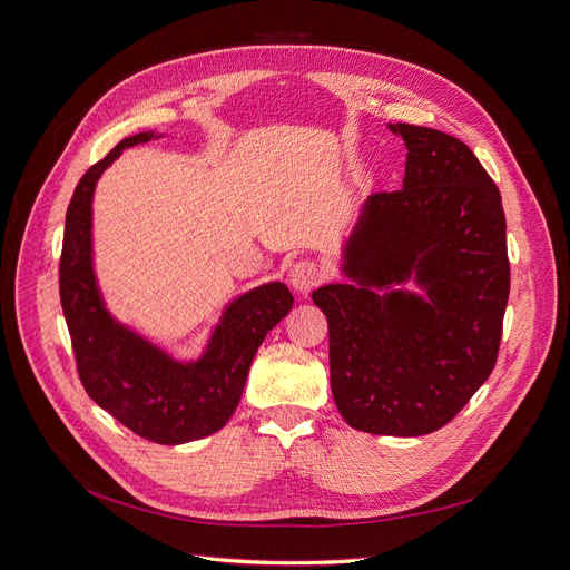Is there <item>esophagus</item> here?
<instances>
[{"label":"esophagus","instance_id":"34e87169","mask_svg":"<svg viewBox=\"0 0 570 570\" xmlns=\"http://www.w3.org/2000/svg\"><path fill=\"white\" fill-rule=\"evenodd\" d=\"M320 281H322V268L311 259L296 262L289 268V285H292V289H296L299 294H308Z\"/></svg>","mask_w":570,"mask_h":570}]
</instances>
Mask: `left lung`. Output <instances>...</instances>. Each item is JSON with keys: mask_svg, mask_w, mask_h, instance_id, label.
<instances>
[{"mask_svg": "<svg viewBox=\"0 0 570 570\" xmlns=\"http://www.w3.org/2000/svg\"><path fill=\"white\" fill-rule=\"evenodd\" d=\"M403 139L396 193L371 195L343 246L350 283L313 302L330 322L338 413L377 436L448 424L490 377L510 292L505 215L473 150L431 127L387 125ZM413 279L423 292L403 291Z\"/></svg>", "mask_w": 570, "mask_h": 570, "instance_id": "1", "label": "left lung"}]
</instances>
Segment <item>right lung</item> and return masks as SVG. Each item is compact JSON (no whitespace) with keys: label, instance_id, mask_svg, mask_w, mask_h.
<instances>
[{"label":"right lung","instance_id":"add662e5","mask_svg":"<svg viewBox=\"0 0 570 570\" xmlns=\"http://www.w3.org/2000/svg\"><path fill=\"white\" fill-rule=\"evenodd\" d=\"M165 134L122 139L86 171L67 208L60 259V299L80 383L120 424L159 445L199 441L223 429L240 401L253 357L289 313L285 283H264L232 299L197 360H176L129 330L106 308L92 253V199L101 174L125 148Z\"/></svg>","mask_w":570,"mask_h":570}]
</instances>
